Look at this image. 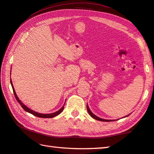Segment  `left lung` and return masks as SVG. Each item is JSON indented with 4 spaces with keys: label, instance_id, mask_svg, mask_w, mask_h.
<instances>
[{
    "label": "left lung",
    "instance_id": "left-lung-1",
    "mask_svg": "<svg viewBox=\"0 0 154 154\" xmlns=\"http://www.w3.org/2000/svg\"><path fill=\"white\" fill-rule=\"evenodd\" d=\"M87 111L88 112V114H90V116L91 117H92L93 118H94V119H95L97 120H99V121H103V122H112V121H116L117 120H106V119H103V118H99L98 116H95V114H93V113L91 111V109H89V107H88V104L87 105ZM130 114H128V116H125L124 118L125 117H127Z\"/></svg>",
    "mask_w": 154,
    "mask_h": 154
}]
</instances>
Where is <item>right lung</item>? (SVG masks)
Listing matches in <instances>:
<instances>
[{
    "instance_id": "add662e5",
    "label": "right lung",
    "mask_w": 154,
    "mask_h": 154,
    "mask_svg": "<svg viewBox=\"0 0 154 154\" xmlns=\"http://www.w3.org/2000/svg\"><path fill=\"white\" fill-rule=\"evenodd\" d=\"M11 86H12L13 91V93H14V95H15V99H17V102H18L20 104V106H21V107H22V108H23L24 110H25L26 112H28V113H29V114H32V115L35 116L39 117V118H53V117L59 115V114H60L61 112H62V111H63V110L64 105H63V107H62L60 109L58 110V111L52 113V114H40V113H38V112H35V111H34V110L29 109V107H27V106H26V105H24V104L22 103V102H21V101L20 100V99H19V97H18L17 95V94H16L15 91L14 87H13V83H12V81H11ZM64 104H65V103H64Z\"/></svg>"
}]
</instances>
